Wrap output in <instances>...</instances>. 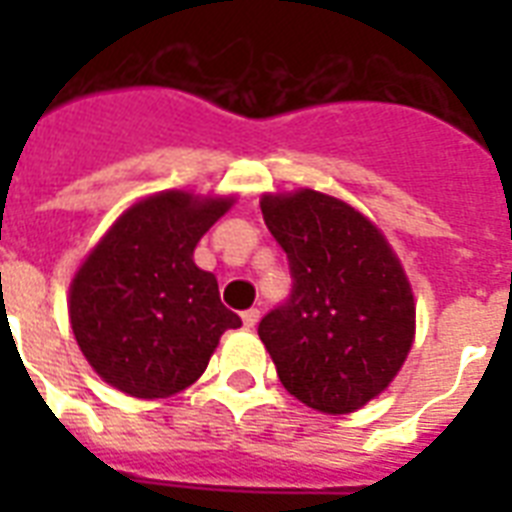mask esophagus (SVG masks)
<instances>
[{
  "instance_id": "34e87169",
  "label": "esophagus",
  "mask_w": 512,
  "mask_h": 512,
  "mask_svg": "<svg viewBox=\"0 0 512 512\" xmlns=\"http://www.w3.org/2000/svg\"><path fill=\"white\" fill-rule=\"evenodd\" d=\"M241 321H244V327L247 329H255L257 321H260V311H257V308H249V311L241 313Z\"/></svg>"
}]
</instances>
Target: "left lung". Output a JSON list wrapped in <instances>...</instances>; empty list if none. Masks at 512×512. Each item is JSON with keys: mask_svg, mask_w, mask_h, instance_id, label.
Segmentation results:
<instances>
[{"mask_svg": "<svg viewBox=\"0 0 512 512\" xmlns=\"http://www.w3.org/2000/svg\"><path fill=\"white\" fill-rule=\"evenodd\" d=\"M260 207L287 252L292 295L257 335L292 396L319 412H353L388 388L412 348L404 268L361 212L327 193L303 188Z\"/></svg>", "mask_w": 512, "mask_h": 512, "instance_id": "1", "label": "left lung"}]
</instances>
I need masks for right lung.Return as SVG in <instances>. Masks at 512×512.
I'll return each mask as SVG.
<instances>
[{
	"label": "right lung",
	"instance_id": "right-lung-1",
	"mask_svg": "<svg viewBox=\"0 0 512 512\" xmlns=\"http://www.w3.org/2000/svg\"><path fill=\"white\" fill-rule=\"evenodd\" d=\"M231 199L183 191L130 207L76 271L71 329L90 366L135 398H164L207 369L225 329L241 319L220 303L217 279L193 249Z\"/></svg>",
	"mask_w": 512,
	"mask_h": 512
}]
</instances>
